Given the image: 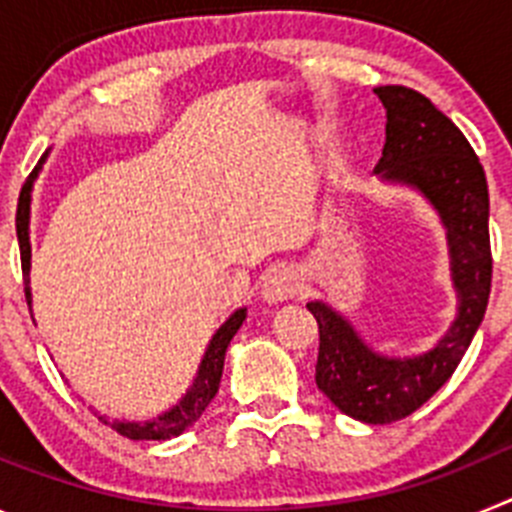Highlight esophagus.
I'll list each match as a JSON object with an SVG mask.
<instances>
[{"mask_svg":"<svg viewBox=\"0 0 512 512\" xmlns=\"http://www.w3.org/2000/svg\"><path fill=\"white\" fill-rule=\"evenodd\" d=\"M297 289H300V274L292 266H277L261 282V297L269 305H277V302L292 300L297 295Z\"/></svg>","mask_w":512,"mask_h":512,"instance_id":"1","label":"esophagus"}]
</instances>
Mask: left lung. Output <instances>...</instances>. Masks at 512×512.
<instances>
[{"label": "left lung", "mask_w": 512, "mask_h": 512, "mask_svg": "<svg viewBox=\"0 0 512 512\" xmlns=\"http://www.w3.org/2000/svg\"><path fill=\"white\" fill-rule=\"evenodd\" d=\"M387 110V138L374 174L418 192L446 233L456 318L436 346L415 356L382 354L354 323L323 300L307 302L318 320L315 382L341 413L384 425L408 418L449 382L485 318L492 284L490 194L472 146L428 97L408 87L374 89Z\"/></svg>", "instance_id": "1"}]
</instances>
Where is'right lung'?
Instances as JSON below:
<instances>
[{"instance_id": "add662e5", "label": "right lung", "mask_w": 512, "mask_h": 512, "mask_svg": "<svg viewBox=\"0 0 512 512\" xmlns=\"http://www.w3.org/2000/svg\"><path fill=\"white\" fill-rule=\"evenodd\" d=\"M48 153L51 151H45V156L40 158L38 166L33 169V174L27 176V182L22 184L20 202H17V241H20L25 297L30 307H33V289H30V256H33V248H30V205H33V187L35 182H38L40 171H43V164L48 161ZM246 312V307H238V310L215 330V336L210 338V343H207L205 348L200 369H197L192 384H189V390L184 392L182 400L176 402V405H171L169 410H164V413L156 415V418L151 420H117L97 413L99 420L110 425V428H115L120 436L130 438V441H169V438L182 436L187 428H192V425L202 418V413L207 410L212 397L217 395L220 377H223L225 351H228L230 341H233V336L238 333L243 320H246Z\"/></svg>"}]
</instances>
